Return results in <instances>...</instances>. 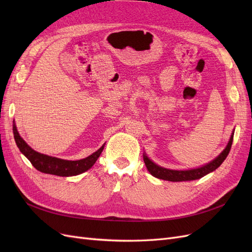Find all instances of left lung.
Listing matches in <instances>:
<instances>
[{"label":"left lung","mask_w":252,"mask_h":252,"mask_svg":"<svg viewBox=\"0 0 252 252\" xmlns=\"http://www.w3.org/2000/svg\"><path fill=\"white\" fill-rule=\"evenodd\" d=\"M233 141V132L230 136V140L228 142L226 148L222 151L219 157H217L213 161L210 163L206 164L202 167H199V168H194V169H188V170H172V169H167L164 168V167H161L154 163L151 159L144 154V163L146 165L148 171L154 175V177L165 180V181H170V182H182V181H193V180H199L203 178L204 175L208 174L212 171H215L218 167L220 166L225 158H227L228 154H229L231 145Z\"/></svg>","instance_id":"left-lung-1"}]
</instances>
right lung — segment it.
Listing matches in <instances>:
<instances>
[{"label": "right lung", "mask_w": 252, "mask_h": 252, "mask_svg": "<svg viewBox=\"0 0 252 252\" xmlns=\"http://www.w3.org/2000/svg\"><path fill=\"white\" fill-rule=\"evenodd\" d=\"M12 130H13V136H14V140H16L17 146L19 147L22 154L29 159L30 163L32 164L34 168L41 172L59 175V177H72V175H78L87 171L94 165L96 159L101 156L102 151L104 149V145H103L100 149L96 150L93 155H90L85 158L78 159V161H67V159L49 157L33 150L24 140L21 138L14 122H13Z\"/></svg>", "instance_id": "1"}]
</instances>
